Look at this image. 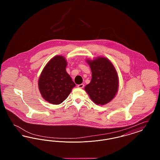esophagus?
Returning a JSON list of instances; mask_svg holds the SVG:
<instances>
[{
    "mask_svg": "<svg viewBox=\"0 0 160 160\" xmlns=\"http://www.w3.org/2000/svg\"><path fill=\"white\" fill-rule=\"evenodd\" d=\"M84 86V85L83 84H78L77 85V87L78 88H83Z\"/></svg>",
    "mask_w": 160,
    "mask_h": 160,
    "instance_id": "34e87169",
    "label": "esophagus"
}]
</instances>
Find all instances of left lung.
Masks as SVG:
<instances>
[{"label":"left lung","mask_w":160,"mask_h":160,"mask_svg":"<svg viewBox=\"0 0 160 160\" xmlns=\"http://www.w3.org/2000/svg\"><path fill=\"white\" fill-rule=\"evenodd\" d=\"M92 71V79L84 89L97 105H104L116 95L119 86L118 77L112 62L100 57L87 61Z\"/></svg>","instance_id":"8db88e82"}]
</instances>
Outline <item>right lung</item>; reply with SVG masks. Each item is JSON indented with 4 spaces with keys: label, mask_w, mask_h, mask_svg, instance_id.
Instances as JSON below:
<instances>
[{
    "label": "right lung",
    "mask_w": 160,
    "mask_h": 160,
    "mask_svg": "<svg viewBox=\"0 0 160 160\" xmlns=\"http://www.w3.org/2000/svg\"><path fill=\"white\" fill-rule=\"evenodd\" d=\"M67 65L63 56H56L48 62L39 77V91L44 99L51 104L62 103L76 86L66 71Z\"/></svg>",
    "instance_id": "add662e5"
}]
</instances>
